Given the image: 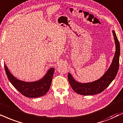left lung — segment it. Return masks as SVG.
Here are the masks:
<instances>
[{
	"instance_id": "left-lung-1",
	"label": "left lung",
	"mask_w": 123,
	"mask_h": 123,
	"mask_svg": "<svg viewBox=\"0 0 123 123\" xmlns=\"http://www.w3.org/2000/svg\"><path fill=\"white\" fill-rule=\"evenodd\" d=\"M115 44V53L112 63L103 76L93 82L82 83L75 80L73 76L68 73V80L72 89L80 95L90 96L98 94L104 91L113 81L117 76L119 66V57L120 49V43L115 31L112 30Z\"/></svg>"
}]
</instances>
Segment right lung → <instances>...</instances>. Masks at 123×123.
Returning a JSON list of instances; mask_svg holds the SVG:
<instances>
[{
    "label": "right lung",
    "instance_id": "add662e5",
    "mask_svg": "<svg viewBox=\"0 0 123 123\" xmlns=\"http://www.w3.org/2000/svg\"><path fill=\"white\" fill-rule=\"evenodd\" d=\"M4 68L7 78L14 87L25 97H39L48 92L51 86L55 68H50L42 79L32 82H26L15 78L4 64Z\"/></svg>",
    "mask_w": 123,
    "mask_h": 123
}]
</instances>
